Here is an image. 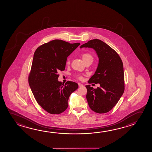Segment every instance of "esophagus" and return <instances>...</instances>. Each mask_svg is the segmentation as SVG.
<instances>
[{
	"label": "esophagus",
	"mask_w": 152,
	"mask_h": 152,
	"mask_svg": "<svg viewBox=\"0 0 152 152\" xmlns=\"http://www.w3.org/2000/svg\"><path fill=\"white\" fill-rule=\"evenodd\" d=\"M78 86H79V87H81L83 86V84H81V83H78Z\"/></svg>",
	"instance_id": "obj_1"
}]
</instances>
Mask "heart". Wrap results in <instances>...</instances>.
I'll use <instances>...</instances> for the list:
<instances>
[{
	"mask_svg": "<svg viewBox=\"0 0 152 152\" xmlns=\"http://www.w3.org/2000/svg\"><path fill=\"white\" fill-rule=\"evenodd\" d=\"M81 57H82V60H83L84 62L86 61L89 60V59H92L93 60L92 56L90 54L88 53H84L83 54H82V55H81ZM69 62H70V60H69V58H68L67 60H66V63L68 64V63H69ZM75 77H76L77 79L80 80H82L83 79V77H82V75H75Z\"/></svg>",
	"mask_w": 152,
	"mask_h": 152,
	"instance_id": "b5f03b06",
	"label": "heart"
}]
</instances>
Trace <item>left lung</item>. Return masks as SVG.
Returning <instances> with one entry per match:
<instances>
[{
	"label": "left lung",
	"instance_id": "obj_1",
	"mask_svg": "<svg viewBox=\"0 0 152 152\" xmlns=\"http://www.w3.org/2000/svg\"><path fill=\"white\" fill-rule=\"evenodd\" d=\"M82 48H94L99 58L96 71L88 83H99L100 87L94 89L90 85L86 86L88 103L95 113H108L117 104L125 90L123 62L116 51L98 39L88 41Z\"/></svg>",
	"mask_w": 152,
	"mask_h": 152
}]
</instances>
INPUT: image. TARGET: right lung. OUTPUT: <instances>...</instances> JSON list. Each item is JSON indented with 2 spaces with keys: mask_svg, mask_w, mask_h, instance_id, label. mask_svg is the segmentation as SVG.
I'll list each match as a JSON object with an SVG mask.
<instances>
[{
  "mask_svg": "<svg viewBox=\"0 0 152 152\" xmlns=\"http://www.w3.org/2000/svg\"><path fill=\"white\" fill-rule=\"evenodd\" d=\"M80 45L61 39L44 43L34 54L28 83L37 104L51 114H60L68 107L70 94L78 88L77 83L58 81L60 71L65 70L68 56Z\"/></svg>",
  "mask_w": 152,
  "mask_h": 152,
  "instance_id": "add662e5",
  "label": "right lung"
}]
</instances>
